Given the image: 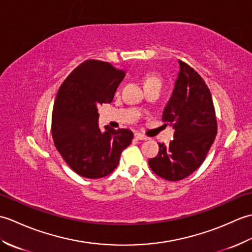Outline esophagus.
<instances>
[{"instance_id":"1","label":"esophagus","mask_w":252,"mask_h":252,"mask_svg":"<svg viewBox=\"0 0 252 252\" xmlns=\"http://www.w3.org/2000/svg\"><path fill=\"white\" fill-rule=\"evenodd\" d=\"M135 138H136V140H138V141H146L148 137L141 134V133H135Z\"/></svg>"}]
</instances>
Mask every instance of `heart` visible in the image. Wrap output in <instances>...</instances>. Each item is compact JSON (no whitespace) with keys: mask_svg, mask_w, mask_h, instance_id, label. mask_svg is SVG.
I'll list each match as a JSON object with an SVG mask.
<instances>
[{"mask_svg":"<svg viewBox=\"0 0 252 252\" xmlns=\"http://www.w3.org/2000/svg\"><path fill=\"white\" fill-rule=\"evenodd\" d=\"M154 82H160V80L157 76H155L153 73H148L145 80H144V85H147L149 83H154Z\"/></svg>","mask_w":252,"mask_h":252,"instance_id":"1","label":"heart"}]
</instances>
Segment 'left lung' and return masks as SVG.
I'll use <instances>...</instances> for the list:
<instances>
[{
    "label": "left lung",
    "instance_id": "obj_1",
    "mask_svg": "<svg viewBox=\"0 0 252 252\" xmlns=\"http://www.w3.org/2000/svg\"><path fill=\"white\" fill-rule=\"evenodd\" d=\"M180 71L162 121L174 129L168 146L148 160L153 172L168 181H180L200 167L217 135L215 106L207 84L194 69L179 61Z\"/></svg>",
    "mask_w": 252,
    "mask_h": 252
}]
</instances>
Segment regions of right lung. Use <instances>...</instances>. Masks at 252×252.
I'll use <instances>...</instances> for the list:
<instances>
[{"label":"right lung","instance_id":"add662e5","mask_svg":"<svg viewBox=\"0 0 252 252\" xmlns=\"http://www.w3.org/2000/svg\"><path fill=\"white\" fill-rule=\"evenodd\" d=\"M126 71L89 60L69 74L58 90L52 114V136L66 163L83 178L99 179L114 171L132 143L129 129L98 126V109L111 103Z\"/></svg>","mask_w":252,"mask_h":252}]
</instances>
